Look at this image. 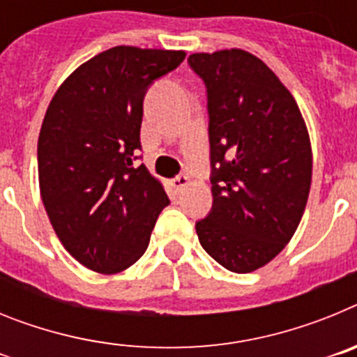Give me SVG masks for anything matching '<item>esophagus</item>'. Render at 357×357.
I'll use <instances>...</instances> for the list:
<instances>
[{
	"label": "esophagus",
	"instance_id": "obj_1",
	"mask_svg": "<svg viewBox=\"0 0 357 357\" xmlns=\"http://www.w3.org/2000/svg\"><path fill=\"white\" fill-rule=\"evenodd\" d=\"M188 185H189V176L178 175L175 176V178H172V188L175 189V191H182V189H185Z\"/></svg>",
	"mask_w": 357,
	"mask_h": 357
}]
</instances>
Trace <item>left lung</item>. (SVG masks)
Segmentation results:
<instances>
[{"instance_id":"left-lung-1","label":"left lung","mask_w":357,"mask_h":357,"mask_svg":"<svg viewBox=\"0 0 357 357\" xmlns=\"http://www.w3.org/2000/svg\"><path fill=\"white\" fill-rule=\"evenodd\" d=\"M207 87L213 209L197 222L204 250L250 273L295 234L307 204L313 151L293 94L261 59L239 48L188 59Z\"/></svg>"}]
</instances>
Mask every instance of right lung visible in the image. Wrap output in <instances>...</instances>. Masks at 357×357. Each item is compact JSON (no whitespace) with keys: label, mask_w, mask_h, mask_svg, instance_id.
Here are the masks:
<instances>
[{"label":"right lung","mask_w":357,"mask_h":357,"mask_svg":"<svg viewBox=\"0 0 357 357\" xmlns=\"http://www.w3.org/2000/svg\"><path fill=\"white\" fill-rule=\"evenodd\" d=\"M184 59L182 50L116 46L78 66L50 102L37 143L40 198L56 238L93 272L132 266L169 204L134 159L148 85Z\"/></svg>","instance_id":"obj_1"}]
</instances>
